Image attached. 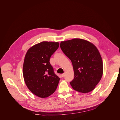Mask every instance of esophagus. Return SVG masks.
<instances>
[{"label": "esophagus", "instance_id": "esophagus-1", "mask_svg": "<svg viewBox=\"0 0 120 120\" xmlns=\"http://www.w3.org/2000/svg\"><path fill=\"white\" fill-rule=\"evenodd\" d=\"M64 74H65L64 73V74H62V75H62V76L63 77H64Z\"/></svg>", "mask_w": 120, "mask_h": 120}]
</instances>
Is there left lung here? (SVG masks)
Wrapping results in <instances>:
<instances>
[{"label": "left lung", "mask_w": 120, "mask_h": 120, "mask_svg": "<svg viewBox=\"0 0 120 120\" xmlns=\"http://www.w3.org/2000/svg\"><path fill=\"white\" fill-rule=\"evenodd\" d=\"M60 45L72 63L75 76L70 82L72 88L82 93L94 89L103 74L102 58L95 45L80 38L62 41Z\"/></svg>", "instance_id": "left-lung-1"}]
</instances>
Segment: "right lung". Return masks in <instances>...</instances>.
I'll return each mask as SVG.
<instances>
[{
  "instance_id": "obj_1",
  "label": "right lung",
  "mask_w": 120,
  "mask_h": 120,
  "mask_svg": "<svg viewBox=\"0 0 120 120\" xmlns=\"http://www.w3.org/2000/svg\"><path fill=\"white\" fill-rule=\"evenodd\" d=\"M59 45L57 42L43 41L31 47L25 55L23 67L25 83L33 94L40 98L49 96L58 86L60 78L49 61Z\"/></svg>"
}]
</instances>
